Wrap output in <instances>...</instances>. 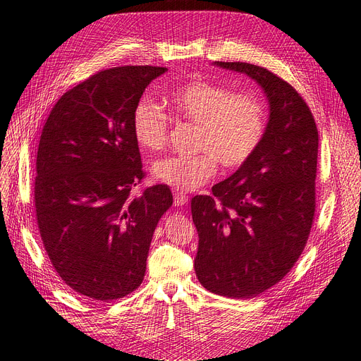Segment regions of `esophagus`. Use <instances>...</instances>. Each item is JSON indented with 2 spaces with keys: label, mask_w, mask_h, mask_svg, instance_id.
I'll use <instances>...</instances> for the list:
<instances>
[{
  "label": "esophagus",
  "mask_w": 361,
  "mask_h": 361,
  "mask_svg": "<svg viewBox=\"0 0 361 361\" xmlns=\"http://www.w3.org/2000/svg\"><path fill=\"white\" fill-rule=\"evenodd\" d=\"M173 203H175V206H178V207L183 206L188 203V197L182 192H175V195H173Z\"/></svg>",
  "instance_id": "34e87169"
}]
</instances>
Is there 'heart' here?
Returning a JSON list of instances; mask_svg holds the SVG:
<instances>
[{"label":"heart","instance_id":"heart-1","mask_svg":"<svg viewBox=\"0 0 361 361\" xmlns=\"http://www.w3.org/2000/svg\"><path fill=\"white\" fill-rule=\"evenodd\" d=\"M171 111L198 126L188 157H167L152 166V175L178 191H195L212 179L218 161L226 169L247 163L262 143L267 109L256 94H235L221 84L195 80L173 90ZM136 142L148 151H160L169 136V115L152 100L142 99L132 117Z\"/></svg>","mask_w":361,"mask_h":361}]
</instances>
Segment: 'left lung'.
Instances as JSON below:
<instances>
[{"label":"left lung","instance_id":"1","mask_svg":"<svg viewBox=\"0 0 361 361\" xmlns=\"http://www.w3.org/2000/svg\"><path fill=\"white\" fill-rule=\"evenodd\" d=\"M213 65L246 74L269 105L265 136L247 163L191 200L201 286L253 298L277 284L304 250L315 212L319 132L305 100L271 71L246 62Z\"/></svg>","mask_w":361,"mask_h":361}]
</instances>
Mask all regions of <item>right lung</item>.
<instances>
[{
    "mask_svg": "<svg viewBox=\"0 0 361 361\" xmlns=\"http://www.w3.org/2000/svg\"><path fill=\"white\" fill-rule=\"evenodd\" d=\"M166 71H100L57 100L42 128L34 191L41 240L63 283L89 299L137 289L157 224L173 204L167 185L132 192L145 176L133 109Z\"/></svg>",
    "mask_w": 361,
    "mask_h": 361,
    "instance_id": "obj_1",
    "label": "right lung"
}]
</instances>
